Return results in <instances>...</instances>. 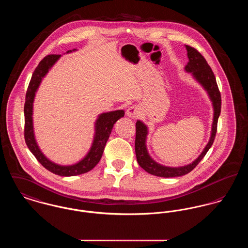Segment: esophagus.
Instances as JSON below:
<instances>
[{
  "label": "esophagus",
  "instance_id": "34e87169",
  "mask_svg": "<svg viewBox=\"0 0 248 248\" xmlns=\"http://www.w3.org/2000/svg\"><path fill=\"white\" fill-rule=\"evenodd\" d=\"M126 114H127V116H129V117L135 118V117H137V115L139 114V109H138V107H136V106H131V107H129V108L127 109Z\"/></svg>",
  "mask_w": 248,
  "mask_h": 248
}]
</instances>
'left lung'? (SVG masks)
<instances>
[{"mask_svg":"<svg viewBox=\"0 0 248 248\" xmlns=\"http://www.w3.org/2000/svg\"><path fill=\"white\" fill-rule=\"evenodd\" d=\"M186 51H187V58L188 62L186 65V71L190 72L193 77L203 85V88L207 92L212 104L214 108V116H213V123H212V130H211V136L209 139V142L205 146L203 153L200 155V156L197 158L195 161H193L191 164L180 167V168H170L165 167L160 164H157L155 161H154L148 154L147 148H146V138L148 135V129L147 126L142 123L140 120H138L135 124V155L136 159L139 164V166L145 170L150 174L159 176V177H178L185 174H187L190 172L204 157L207 151L212 146L216 133H217V123L218 118L221 113V107H222V98H221V93L218 88L216 78L211 70L208 63L206 62L205 59L202 56V54L195 48L186 45Z\"/></svg>","mask_w":248,"mask_h":248,"instance_id":"obj_1","label":"left lung"}]
</instances>
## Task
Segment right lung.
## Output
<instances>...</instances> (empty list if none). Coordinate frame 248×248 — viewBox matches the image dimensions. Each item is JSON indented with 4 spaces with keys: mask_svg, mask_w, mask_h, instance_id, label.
Segmentation results:
<instances>
[{
    "mask_svg": "<svg viewBox=\"0 0 248 248\" xmlns=\"http://www.w3.org/2000/svg\"><path fill=\"white\" fill-rule=\"evenodd\" d=\"M76 49H73L75 51ZM72 52V50L67 51V53ZM61 55H48L45 57L36 67L31 80L29 82L28 88L25 94L24 102V139L25 143L37 158V160L45 167L49 171L61 175V176H75L79 175L85 172L90 171L101 159L105 145L109 139V136L112 133L114 123L121 117L124 116V111L118 110L110 113H101L95 123V135L93 142L92 145L90 152L83 158L80 162L72 165V166H60L57 165L45 157L44 154L39 149L33 132V120H32V112H33V101L35 97V93L38 89L43 78L46 75L48 70L52 67L55 62L60 59Z\"/></svg>",
    "mask_w": 248,
    "mask_h": 248,
    "instance_id": "1",
    "label": "right lung"
}]
</instances>
